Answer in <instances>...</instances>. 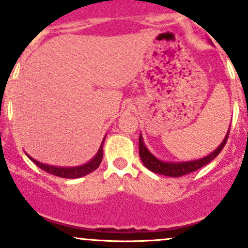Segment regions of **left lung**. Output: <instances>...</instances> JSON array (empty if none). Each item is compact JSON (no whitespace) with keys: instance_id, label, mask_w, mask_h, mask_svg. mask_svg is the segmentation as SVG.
Segmentation results:
<instances>
[{"instance_id":"obj_1","label":"left lung","mask_w":248,"mask_h":248,"mask_svg":"<svg viewBox=\"0 0 248 248\" xmlns=\"http://www.w3.org/2000/svg\"><path fill=\"white\" fill-rule=\"evenodd\" d=\"M231 131V129H229ZM229 131L227 133L226 138H224L222 144L212 152L209 156L204 157V158L197 159V161H191V162H184V163H169V162H162L159 159H157L154 155L150 154L149 150L146 149V146L144 145L141 136L139 137V156L141 158L142 163L146 167L147 169H150L151 171L157 172V174L166 175V176H171V177H180L182 175L189 174V172H193L198 169H201L202 167L206 166L207 163L212 161V159L216 158L218 156L219 152L222 151V149L226 145L227 140L229 137Z\"/></svg>"}]
</instances>
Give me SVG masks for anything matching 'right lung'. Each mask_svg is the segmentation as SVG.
<instances>
[{"label": "right lung", "instance_id": "obj_1", "mask_svg": "<svg viewBox=\"0 0 248 248\" xmlns=\"http://www.w3.org/2000/svg\"><path fill=\"white\" fill-rule=\"evenodd\" d=\"M29 158L31 159L37 167H39V168L43 169V170H46V172H49V174L56 175V176L60 177H66V179H77V177L85 176V175L90 174V172H92L98 168L99 164H101L102 162V158H103V144L101 145V147H99L98 152H97V155L94 156L93 159H91L89 163L84 164V166L74 167V168H60V167L47 166V164L39 163L38 161H36V159H33L30 156Z\"/></svg>", "mask_w": 248, "mask_h": 248}]
</instances>
